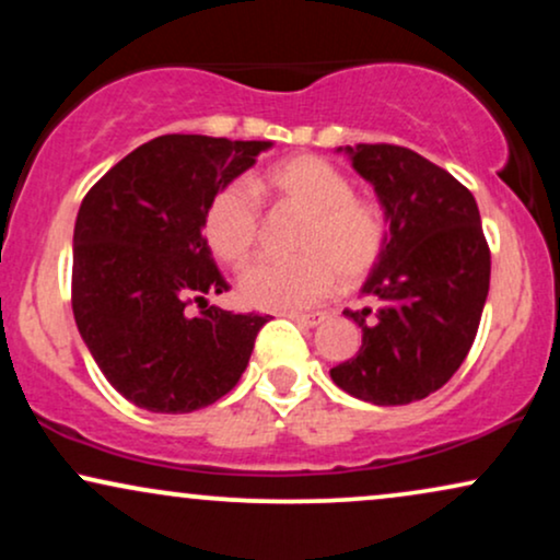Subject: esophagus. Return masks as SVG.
Listing matches in <instances>:
<instances>
[{
  "mask_svg": "<svg viewBox=\"0 0 560 560\" xmlns=\"http://www.w3.org/2000/svg\"><path fill=\"white\" fill-rule=\"evenodd\" d=\"M289 318L302 326H320L326 318H329V313H289Z\"/></svg>",
  "mask_w": 560,
  "mask_h": 560,
  "instance_id": "34e87169",
  "label": "esophagus"
}]
</instances>
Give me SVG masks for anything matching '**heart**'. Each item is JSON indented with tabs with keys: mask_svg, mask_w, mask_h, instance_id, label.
I'll list each match as a JSON object with an SVG mask.
<instances>
[{
	"mask_svg": "<svg viewBox=\"0 0 560 560\" xmlns=\"http://www.w3.org/2000/svg\"><path fill=\"white\" fill-rule=\"evenodd\" d=\"M260 191L305 213L294 236L292 260H262L242 279L249 305L300 311L337 289L358 287L382 260L389 226L382 205L352 195V182L318 155H294L262 173ZM205 240L223 266L244 268L260 247L262 218L242 184L210 199L202 218Z\"/></svg>",
	"mask_w": 560,
	"mask_h": 560,
	"instance_id": "b5f03b06",
	"label": "heart"
}]
</instances>
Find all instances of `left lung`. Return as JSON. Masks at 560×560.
<instances>
[{
    "mask_svg": "<svg viewBox=\"0 0 560 560\" xmlns=\"http://www.w3.org/2000/svg\"><path fill=\"white\" fill-rule=\"evenodd\" d=\"M389 221L382 260L345 311L363 329L355 358L334 365L337 387L374 405L423 400L460 369L490 292V244L477 199L445 168L397 144L347 147Z\"/></svg>",
    "mask_w": 560,
    "mask_h": 560,
    "instance_id": "8db88e82",
    "label": "left lung"
}]
</instances>
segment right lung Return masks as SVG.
<instances>
[{
	"label": "right lung",
	"mask_w": 560,
	"mask_h": 560,
	"mask_svg": "<svg viewBox=\"0 0 560 560\" xmlns=\"http://www.w3.org/2000/svg\"><path fill=\"white\" fill-rule=\"evenodd\" d=\"M268 147L165 133L115 163L83 197L70 284L75 326L107 382L139 408H208L247 369L268 316L208 305V294L229 284L202 218L215 191Z\"/></svg>",
	"instance_id": "right-lung-1"
}]
</instances>
